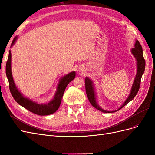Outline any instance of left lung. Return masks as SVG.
<instances>
[{"mask_svg": "<svg viewBox=\"0 0 155 155\" xmlns=\"http://www.w3.org/2000/svg\"><path fill=\"white\" fill-rule=\"evenodd\" d=\"M131 52L134 55L135 58L137 59V76H136V78L134 79V81L133 83V85L132 87V89H131V91L130 94L128 97L127 99L125 100V101L123 105L121 106L119 109L116 110L114 111H108V110H105L104 109H102L101 108H100L98 105L97 104V102L96 101V97H95V93H94V86H93V83L88 78H86L85 79V90H86V93L88 97V99L90 101L91 105L97 109V110H99L103 112H107V113H110V112H116L119 110H120L121 108H123L125 105L128 104L129 102H130L131 100H132L133 98L136 96V95L137 94V93L139 91V88L140 87V84H141V79L142 76L145 70V61L143 55V50L141 45L140 44L139 41L137 40L136 41V43L134 45V48H133L131 50Z\"/></svg>", "mask_w": 155, "mask_h": 155, "instance_id": "8db88e82", "label": "left lung"}]
</instances>
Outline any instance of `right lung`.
Listing matches in <instances>:
<instances>
[{"mask_svg":"<svg viewBox=\"0 0 155 155\" xmlns=\"http://www.w3.org/2000/svg\"><path fill=\"white\" fill-rule=\"evenodd\" d=\"M16 40L17 37H15L12 41L11 46H13ZM6 74L9 81V88H10V92L14 100L20 105L25 108L27 110H28L29 111L35 114L40 116L51 114L54 113L59 109L65 88H66L68 84L70 81H72L75 77H76V73H75V72H72L62 78L60 79L59 83L58 86L57 91H56L54 99L50 101L48 104H37L35 102H33L30 100L23 96L22 94L17 88L13 81L11 70L10 50L9 51V55L6 65Z\"/></svg>","mask_w":155,"mask_h":155,"instance_id":"obj_1","label":"right lung"}]
</instances>
